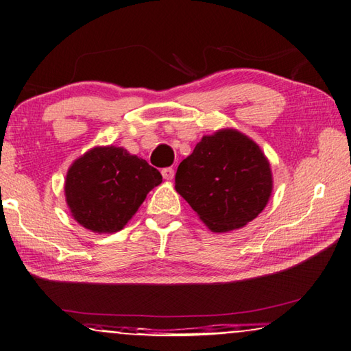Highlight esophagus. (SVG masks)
Segmentation results:
<instances>
[{"label": "esophagus", "instance_id": "34e87169", "mask_svg": "<svg viewBox=\"0 0 351 351\" xmlns=\"http://www.w3.org/2000/svg\"><path fill=\"white\" fill-rule=\"evenodd\" d=\"M161 175H162V178L166 181H171L173 180V176H175V170L171 169V167H167V169H162L161 170Z\"/></svg>", "mask_w": 351, "mask_h": 351}]
</instances>
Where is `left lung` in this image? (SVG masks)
I'll return each mask as SVG.
<instances>
[{"label": "left lung", "instance_id": "8db88e82", "mask_svg": "<svg viewBox=\"0 0 351 351\" xmlns=\"http://www.w3.org/2000/svg\"><path fill=\"white\" fill-rule=\"evenodd\" d=\"M175 189L213 232L243 228L269 202L274 178L258 144L237 129L204 135L178 166Z\"/></svg>", "mask_w": 351, "mask_h": 351}]
</instances>
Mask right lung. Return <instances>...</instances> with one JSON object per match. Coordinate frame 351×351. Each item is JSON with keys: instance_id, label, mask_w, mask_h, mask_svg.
I'll list each match as a JSON object with an SVG mask.
<instances>
[{"instance_id": "add662e5", "label": "right lung", "mask_w": 351, "mask_h": 351, "mask_svg": "<svg viewBox=\"0 0 351 351\" xmlns=\"http://www.w3.org/2000/svg\"><path fill=\"white\" fill-rule=\"evenodd\" d=\"M162 182L160 171L125 147L95 146L68 167L64 193L75 222L112 234L138 211L147 193Z\"/></svg>"}]
</instances>
